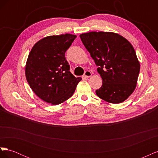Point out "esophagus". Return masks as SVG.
Returning <instances> with one entry per match:
<instances>
[{
	"mask_svg": "<svg viewBox=\"0 0 158 158\" xmlns=\"http://www.w3.org/2000/svg\"><path fill=\"white\" fill-rule=\"evenodd\" d=\"M91 76H92V73H91L89 70H86L84 73V76H85V77L89 78V77H90Z\"/></svg>",
	"mask_w": 158,
	"mask_h": 158,
	"instance_id": "1",
	"label": "esophagus"
}]
</instances>
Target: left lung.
Instances as JSON below:
<instances>
[{
    "label": "left lung",
    "mask_w": 158,
    "mask_h": 158,
    "mask_svg": "<svg viewBox=\"0 0 158 158\" xmlns=\"http://www.w3.org/2000/svg\"><path fill=\"white\" fill-rule=\"evenodd\" d=\"M80 37L103 80L98 96L111 103L125 101L136 88L140 69L131 43L113 32L92 31Z\"/></svg>",
    "instance_id": "8db88e82"
}]
</instances>
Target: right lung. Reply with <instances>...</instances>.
I'll return each instance as SVG.
<instances>
[{"instance_id":"obj_1","label":"right lung","mask_w":158,"mask_h":158,"mask_svg":"<svg viewBox=\"0 0 158 158\" xmlns=\"http://www.w3.org/2000/svg\"><path fill=\"white\" fill-rule=\"evenodd\" d=\"M76 35L62 34L43 38L33 45L26 64V77L38 97L52 105L70 98L82 80L70 72L65 52Z\"/></svg>"}]
</instances>
